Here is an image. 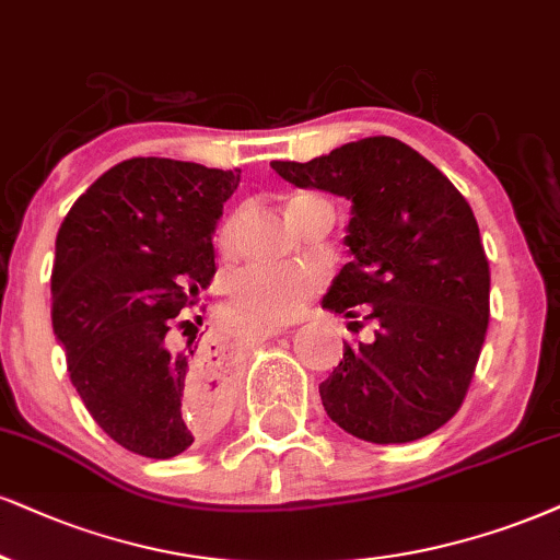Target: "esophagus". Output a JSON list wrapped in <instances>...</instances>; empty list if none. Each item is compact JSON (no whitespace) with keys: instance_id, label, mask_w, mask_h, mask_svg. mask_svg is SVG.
<instances>
[{"instance_id":"34e87169","label":"esophagus","mask_w":560,"mask_h":560,"mask_svg":"<svg viewBox=\"0 0 560 560\" xmlns=\"http://www.w3.org/2000/svg\"><path fill=\"white\" fill-rule=\"evenodd\" d=\"M288 329H291V327H288V324H267V327H261L259 332H261V335H267V337H272V335L288 332Z\"/></svg>"}]
</instances>
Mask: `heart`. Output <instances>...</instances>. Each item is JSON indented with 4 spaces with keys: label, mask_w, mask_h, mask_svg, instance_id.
I'll return each instance as SVG.
<instances>
[{
    "label": "heart",
    "mask_w": 560,
    "mask_h": 560,
    "mask_svg": "<svg viewBox=\"0 0 560 560\" xmlns=\"http://www.w3.org/2000/svg\"><path fill=\"white\" fill-rule=\"evenodd\" d=\"M306 199V197H295ZM293 199V202H295ZM238 228V215H231L220 228V244H231ZM322 285L316 267H248L231 282L233 306L246 319L261 324H278L293 319L306 306V301Z\"/></svg>",
    "instance_id": "obj_1"
}]
</instances>
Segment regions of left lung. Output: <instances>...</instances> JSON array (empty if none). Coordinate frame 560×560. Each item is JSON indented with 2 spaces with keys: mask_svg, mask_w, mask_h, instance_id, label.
<instances>
[{
  "mask_svg": "<svg viewBox=\"0 0 560 560\" xmlns=\"http://www.w3.org/2000/svg\"><path fill=\"white\" fill-rule=\"evenodd\" d=\"M272 168L301 189L353 202L342 241L350 261L322 308L371 322L374 340L345 342L340 365L319 384L324 410L371 444L428 436L459 410L491 316V269L470 205L395 137Z\"/></svg>",
  "mask_w": 560,
  "mask_h": 560,
  "instance_id": "8db88e82",
  "label": "left lung"
}]
</instances>
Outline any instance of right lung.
I'll use <instances>...</instances> for the list:
<instances>
[{
    "instance_id": "add662e5",
    "label": "right lung",
    "mask_w": 560,
    "mask_h": 560,
    "mask_svg": "<svg viewBox=\"0 0 560 560\" xmlns=\"http://www.w3.org/2000/svg\"><path fill=\"white\" fill-rule=\"evenodd\" d=\"M238 182V168L132 158L59 228L51 324L69 378L95 423L142 457H176L223 416L215 348L197 335L171 348V332L215 275L212 233Z\"/></svg>"
}]
</instances>
